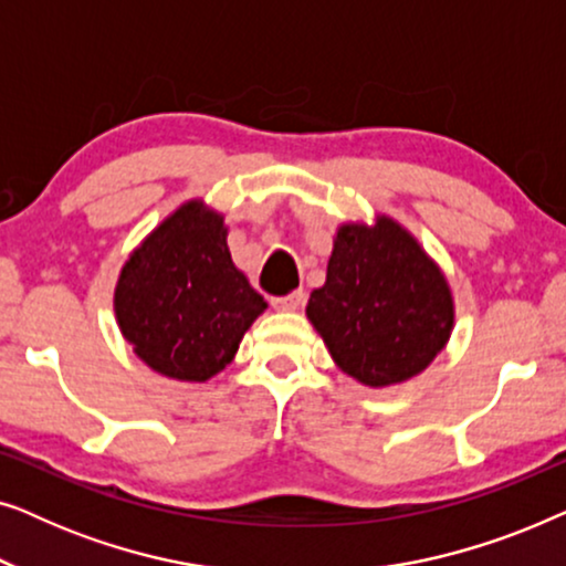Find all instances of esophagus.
<instances>
[{"mask_svg":"<svg viewBox=\"0 0 566 566\" xmlns=\"http://www.w3.org/2000/svg\"><path fill=\"white\" fill-rule=\"evenodd\" d=\"M270 304H273L277 312H296V308L304 304V291H293L289 296H275L270 298Z\"/></svg>","mask_w":566,"mask_h":566,"instance_id":"esophagus-1","label":"esophagus"}]
</instances>
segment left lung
Masks as SVG:
<instances>
[{"instance_id": "left-lung-1", "label": "left lung", "mask_w": 566, "mask_h": 566, "mask_svg": "<svg viewBox=\"0 0 566 566\" xmlns=\"http://www.w3.org/2000/svg\"><path fill=\"white\" fill-rule=\"evenodd\" d=\"M308 322L339 370L381 389L422 374L453 332V293L438 262L389 216L343 223Z\"/></svg>"}]
</instances>
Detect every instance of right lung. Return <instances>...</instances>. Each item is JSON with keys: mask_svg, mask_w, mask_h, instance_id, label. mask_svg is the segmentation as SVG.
<instances>
[{"mask_svg": "<svg viewBox=\"0 0 566 566\" xmlns=\"http://www.w3.org/2000/svg\"><path fill=\"white\" fill-rule=\"evenodd\" d=\"M223 216L203 200L169 213L130 252L115 285V319L157 374L203 384L234 360L268 308L231 262Z\"/></svg>", "mask_w": 566, "mask_h": 566, "instance_id": "1", "label": "right lung"}]
</instances>
